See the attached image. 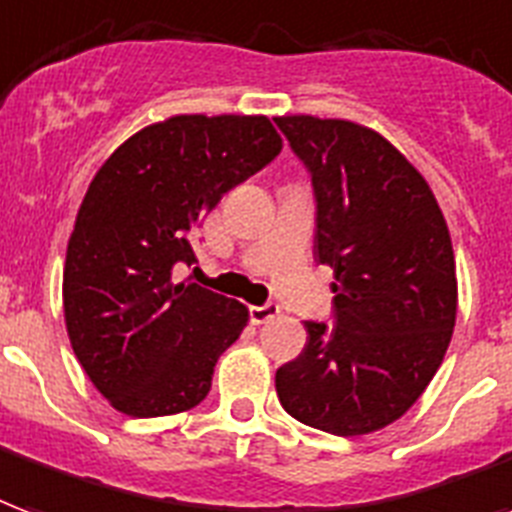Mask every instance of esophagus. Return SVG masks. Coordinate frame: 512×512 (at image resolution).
<instances>
[{
  "mask_svg": "<svg viewBox=\"0 0 512 512\" xmlns=\"http://www.w3.org/2000/svg\"><path fill=\"white\" fill-rule=\"evenodd\" d=\"M249 317H252V323H255V325H263V323H268V320L279 317V306H276V304L249 306Z\"/></svg>",
  "mask_w": 512,
  "mask_h": 512,
  "instance_id": "esophagus-1",
  "label": "esophagus"
}]
</instances>
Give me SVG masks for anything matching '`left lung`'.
Here are the masks:
<instances>
[{
  "label": "left lung",
  "mask_w": 512,
  "mask_h": 512,
  "mask_svg": "<svg viewBox=\"0 0 512 512\" xmlns=\"http://www.w3.org/2000/svg\"><path fill=\"white\" fill-rule=\"evenodd\" d=\"M312 173L314 260L333 271V325L304 323L306 344L276 369V393L312 429L372 434L429 388L456 325L448 222L429 181L366 124L276 116Z\"/></svg>",
  "instance_id": "1"
}]
</instances>
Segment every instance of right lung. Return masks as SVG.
Segmentation results:
<instances>
[{
    "mask_svg": "<svg viewBox=\"0 0 512 512\" xmlns=\"http://www.w3.org/2000/svg\"><path fill=\"white\" fill-rule=\"evenodd\" d=\"M279 151L268 116L179 113L102 162L67 241L62 301L75 358L113 410L162 418L208 396L249 309L173 268L195 260L189 230Z\"/></svg>",
    "mask_w": 512,
    "mask_h": 512,
    "instance_id": "obj_1",
    "label": "right lung"
}]
</instances>
